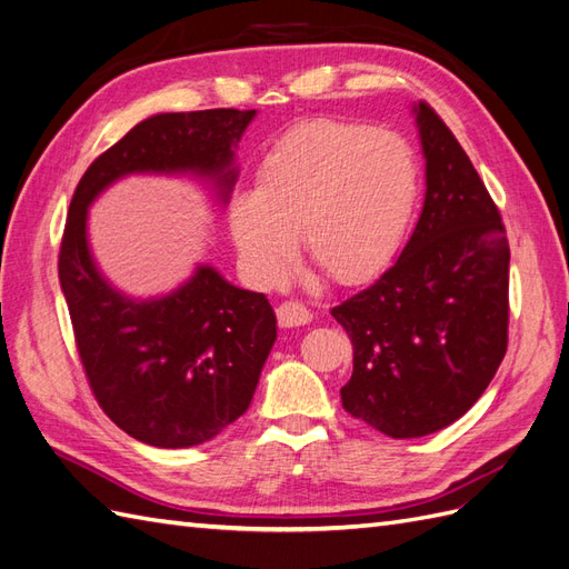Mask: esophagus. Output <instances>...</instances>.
<instances>
[{
    "mask_svg": "<svg viewBox=\"0 0 569 569\" xmlns=\"http://www.w3.org/2000/svg\"><path fill=\"white\" fill-rule=\"evenodd\" d=\"M278 322L282 327H299V325H308L313 320L311 311L301 303V301H284L278 306Z\"/></svg>",
    "mask_w": 569,
    "mask_h": 569,
    "instance_id": "1",
    "label": "esophagus"
}]
</instances>
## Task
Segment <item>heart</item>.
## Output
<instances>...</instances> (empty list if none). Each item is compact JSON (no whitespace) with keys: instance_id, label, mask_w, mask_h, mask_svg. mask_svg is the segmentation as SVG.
Masks as SVG:
<instances>
[{"instance_id":"obj_1","label":"heart","mask_w":569,"mask_h":569,"mask_svg":"<svg viewBox=\"0 0 569 569\" xmlns=\"http://www.w3.org/2000/svg\"><path fill=\"white\" fill-rule=\"evenodd\" d=\"M420 197L418 153L403 134L347 120L289 130L237 189L228 226L239 261L270 284L301 232L306 253L339 284L380 272L403 244Z\"/></svg>"}]
</instances>
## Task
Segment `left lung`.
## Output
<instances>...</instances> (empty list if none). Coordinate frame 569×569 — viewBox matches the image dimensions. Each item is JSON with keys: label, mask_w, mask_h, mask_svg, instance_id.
Returning <instances> with one entry per match:
<instances>
[{"label": "left lung", "mask_w": 569, "mask_h": 569, "mask_svg": "<svg viewBox=\"0 0 569 569\" xmlns=\"http://www.w3.org/2000/svg\"><path fill=\"white\" fill-rule=\"evenodd\" d=\"M425 153L416 230L380 280L332 308L353 343L341 403L393 439L468 412L508 349L510 247L493 199L435 109L412 107Z\"/></svg>", "instance_id": "1"}]
</instances>
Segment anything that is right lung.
I'll return each instance as SVG.
<instances>
[{"instance_id": "add662e5", "label": "right lung", "mask_w": 569, "mask_h": 569, "mask_svg": "<svg viewBox=\"0 0 569 569\" xmlns=\"http://www.w3.org/2000/svg\"><path fill=\"white\" fill-rule=\"evenodd\" d=\"M256 111L157 113L84 170L68 209L59 280L78 353L101 410L137 441L187 449L244 416L278 320L266 295L230 284L211 266L176 291L132 299L99 272L88 209L132 173L194 176L226 203L237 180L234 149Z\"/></svg>"}]
</instances>
